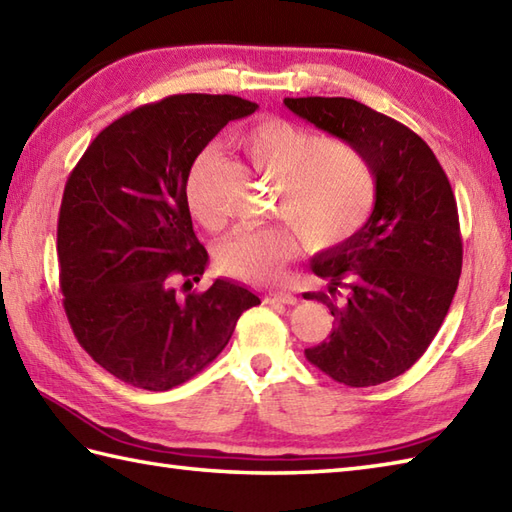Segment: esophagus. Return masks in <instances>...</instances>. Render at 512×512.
I'll list each match as a JSON object with an SVG mask.
<instances>
[{
  "label": "esophagus",
  "mask_w": 512,
  "mask_h": 512,
  "mask_svg": "<svg viewBox=\"0 0 512 512\" xmlns=\"http://www.w3.org/2000/svg\"><path fill=\"white\" fill-rule=\"evenodd\" d=\"M264 303H286V306H295L297 297L286 290H275V292H268L264 297Z\"/></svg>",
  "instance_id": "1"
}]
</instances>
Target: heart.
Segmentation results:
<instances>
[{
	"label": "heart",
	"instance_id": "heart-1",
	"mask_svg": "<svg viewBox=\"0 0 512 512\" xmlns=\"http://www.w3.org/2000/svg\"><path fill=\"white\" fill-rule=\"evenodd\" d=\"M246 158L259 173L277 180L281 217L290 224L246 226L228 235L217 248V264L226 275L270 284L299 250V237L310 248H332L352 239L365 226L376 202V178L354 145L321 138L281 116L259 118L237 136ZM217 165L206 149L195 160L187 182L193 215L215 228L217 217L206 211L200 191Z\"/></svg>",
	"mask_w": 512,
	"mask_h": 512
}]
</instances>
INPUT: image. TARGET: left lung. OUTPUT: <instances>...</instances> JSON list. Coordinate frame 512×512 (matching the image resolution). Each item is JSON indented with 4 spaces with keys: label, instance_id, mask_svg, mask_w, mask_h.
Instances as JSON below:
<instances>
[{
    "label": "left lung",
    "instance_id": "left-lung-1",
    "mask_svg": "<svg viewBox=\"0 0 512 512\" xmlns=\"http://www.w3.org/2000/svg\"><path fill=\"white\" fill-rule=\"evenodd\" d=\"M290 112L354 145L376 178V202L347 242L312 257L334 330L306 358L336 383L372 387L405 374L447 317L462 273L458 204L436 154L409 127L343 96L284 99ZM340 299L336 300L335 297Z\"/></svg>",
    "mask_w": 512,
    "mask_h": 512
}]
</instances>
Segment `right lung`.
<instances>
[{"label": "right lung", "instance_id": "obj_1", "mask_svg": "<svg viewBox=\"0 0 512 512\" xmlns=\"http://www.w3.org/2000/svg\"><path fill=\"white\" fill-rule=\"evenodd\" d=\"M257 103L176 94L136 107L92 140L65 182L57 257L76 341L112 376L167 391L200 374L231 341L257 295L231 279L193 288L209 253L193 233L187 182L217 132Z\"/></svg>", "mask_w": 512, "mask_h": 512}]
</instances>
